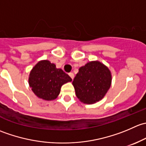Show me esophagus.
I'll return each mask as SVG.
<instances>
[{"instance_id":"obj_1","label":"esophagus","mask_w":146,"mask_h":146,"mask_svg":"<svg viewBox=\"0 0 146 146\" xmlns=\"http://www.w3.org/2000/svg\"><path fill=\"white\" fill-rule=\"evenodd\" d=\"M68 75H69V76H70V77L71 78L72 80H73V78H74V74H73V73H68Z\"/></svg>"}]
</instances>
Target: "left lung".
<instances>
[{
	"mask_svg": "<svg viewBox=\"0 0 146 146\" xmlns=\"http://www.w3.org/2000/svg\"><path fill=\"white\" fill-rule=\"evenodd\" d=\"M111 83V72L98 61H90L80 67L73 81L76 96L85 104H93L101 100Z\"/></svg>",
	"mask_w": 146,
	"mask_h": 146,
	"instance_id": "1",
	"label": "left lung"
}]
</instances>
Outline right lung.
<instances>
[{
    "instance_id": "right-lung-1",
    "label": "right lung",
    "mask_w": 146,
    "mask_h": 146,
    "mask_svg": "<svg viewBox=\"0 0 146 146\" xmlns=\"http://www.w3.org/2000/svg\"><path fill=\"white\" fill-rule=\"evenodd\" d=\"M72 81L70 76L48 60L34 66L29 76V85L34 93L44 100H53L58 96L63 85Z\"/></svg>"
}]
</instances>
